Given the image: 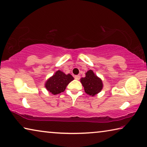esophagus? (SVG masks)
Segmentation results:
<instances>
[{
  "instance_id": "obj_1",
  "label": "esophagus",
  "mask_w": 147,
  "mask_h": 147,
  "mask_svg": "<svg viewBox=\"0 0 147 147\" xmlns=\"http://www.w3.org/2000/svg\"><path fill=\"white\" fill-rule=\"evenodd\" d=\"M74 78H75L76 80H80V76H79V75H76V76H74Z\"/></svg>"
}]
</instances>
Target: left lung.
Instances as JSON below:
<instances>
[{"instance_id":"8db88e82","label":"left lung","mask_w":147,"mask_h":147,"mask_svg":"<svg viewBox=\"0 0 147 147\" xmlns=\"http://www.w3.org/2000/svg\"><path fill=\"white\" fill-rule=\"evenodd\" d=\"M80 82L84 88L86 94L94 96L103 89V81L95 74L92 70L86 73V76L80 78Z\"/></svg>"}]
</instances>
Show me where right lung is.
<instances>
[{"instance_id": "right-lung-1", "label": "right lung", "mask_w": 147, "mask_h": 147, "mask_svg": "<svg viewBox=\"0 0 147 147\" xmlns=\"http://www.w3.org/2000/svg\"><path fill=\"white\" fill-rule=\"evenodd\" d=\"M74 80L71 74H66L60 70L55 72L45 82V88L49 92L56 95L63 92L67 86Z\"/></svg>"}]
</instances>
